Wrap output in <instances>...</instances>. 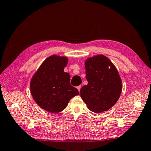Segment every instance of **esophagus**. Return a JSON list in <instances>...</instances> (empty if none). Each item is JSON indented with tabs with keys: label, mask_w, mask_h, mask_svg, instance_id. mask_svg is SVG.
<instances>
[{
	"label": "esophagus",
	"mask_w": 151,
	"mask_h": 151,
	"mask_svg": "<svg viewBox=\"0 0 151 151\" xmlns=\"http://www.w3.org/2000/svg\"><path fill=\"white\" fill-rule=\"evenodd\" d=\"M77 89H78V91L80 92V91H81V86H78V87H77Z\"/></svg>",
	"instance_id": "1"
}]
</instances>
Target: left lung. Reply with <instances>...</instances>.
<instances>
[{
    "mask_svg": "<svg viewBox=\"0 0 151 151\" xmlns=\"http://www.w3.org/2000/svg\"><path fill=\"white\" fill-rule=\"evenodd\" d=\"M88 84L81 89V97L95 113L107 111L116 103L122 91L119 73L104 55L89 58L85 62Z\"/></svg>",
    "mask_w": 151,
    "mask_h": 151,
    "instance_id": "obj_1",
    "label": "left lung"
}]
</instances>
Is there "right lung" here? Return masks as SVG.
<instances>
[{
  "label": "right lung",
  "instance_id": "add662e5",
  "mask_svg": "<svg viewBox=\"0 0 151 151\" xmlns=\"http://www.w3.org/2000/svg\"><path fill=\"white\" fill-rule=\"evenodd\" d=\"M67 57L52 55L44 61L30 82L34 100L43 110L51 113L62 111L70 99L79 95L70 84V75L63 71Z\"/></svg>",
  "mask_w": 151,
  "mask_h": 151
}]
</instances>
